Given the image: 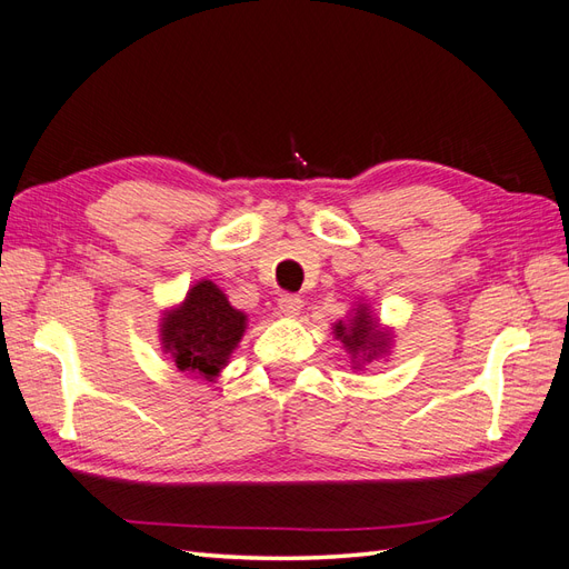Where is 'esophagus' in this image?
I'll return each instance as SVG.
<instances>
[{
	"instance_id": "34e87169",
	"label": "esophagus",
	"mask_w": 569,
	"mask_h": 569,
	"mask_svg": "<svg viewBox=\"0 0 569 569\" xmlns=\"http://www.w3.org/2000/svg\"><path fill=\"white\" fill-rule=\"evenodd\" d=\"M301 308H303V301L299 297H295V295H284L278 301V311L282 316H287V318H297L301 313Z\"/></svg>"
}]
</instances>
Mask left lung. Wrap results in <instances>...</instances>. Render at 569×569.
Listing matches in <instances>:
<instances>
[{
	"instance_id": "8db88e82",
	"label": "left lung",
	"mask_w": 569,
	"mask_h": 569,
	"mask_svg": "<svg viewBox=\"0 0 569 569\" xmlns=\"http://www.w3.org/2000/svg\"><path fill=\"white\" fill-rule=\"evenodd\" d=\"M335 337L341 339L343 349L351 353L356 368L370 363L372 358H380L391 347V332L372 318L368 303H358L349 322L339 320L335 325Z\"/></svg>"
}]
</instances>
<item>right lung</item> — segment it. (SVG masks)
Segmentation results:
<instances>
[{"label": "right lung", "mask_w": 569, "mask_h": 569, "mask_svg": "<svg viewBox=\"0 0 569 569\" xmlns=\"http://www.w3.org/2000/svg\"><path fill=\"white\" fill-rule=\"evenodd\" d=\"M247 330V316L230 306L228 297L201 280L161 320L163 351L184 375L213 382Z\"/></svg>", "instance_id": "add662e5"}]
</instances>
